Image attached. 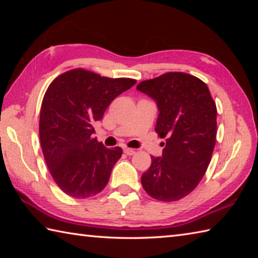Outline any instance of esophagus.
Instances as JSON below:
<instances>
[{"mask_svg":"<svg viewBox=\"0 0 258 258\" xmlns=\"http://www.w3.org/2000/svg\"><path fill=\"white\" fill-rule=\"evenodd\" d=\"M124 153L126 155H134L135 154V150L133 149H128V147H125Z\"/></svg>","mask_w":258,"mask_h":258,"instance_id":"1","label":"esophagus"}]
</instances>
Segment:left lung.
Here are the masks:
<instances>
[{"mask_svg": "<svg viewBox=\"0 0 258 258\" xmlns=\"http://www.w3.org/2000/svg\"><path fill=\"white\" fill-rule=\"evenodd\" d=\"M156 102L155 132L166 139L161 157L152 156L141 182L146 193L175 202L204 176L216 142V105L204 82L182 72L165 73L136 86Z\"/></svg>", "mask_w": 258, "mask_h": 258, "instance_id": "left-lung-1", "label": "left lung"}]
</instances>
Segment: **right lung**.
Masks as SVG:
<instances>
[{"label":"right lung","instance_id":"1","mask_svg":"<svg viewBox=\"0 0 258 258\" xmlns=\"http://www.w3.org/2000/svg\"><path fill=\"white\" fill-rule=\"evenodd\" d=\"M136 83L82 69L65 72L48 86L40 113V141L53 179L65 194L87 199L105 187L122 149H106L94 124L115 97Z\"/></svg>","mask_w":258,"mask_h":258}]
</instances>
